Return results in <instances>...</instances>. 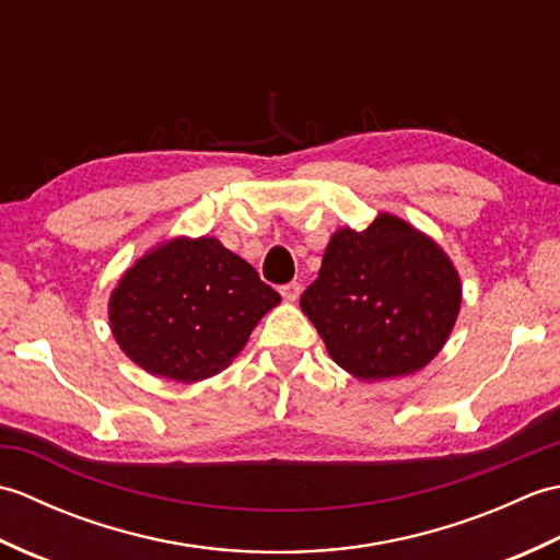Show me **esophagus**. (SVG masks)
<instances>
[{"mask_svg":"<svg viewBox=\"0 0 560 560\" xmlns=\"http://www.w3.org/2000/svg\"><path fill=\"white\" fill-rule=\"evenodd\" d=\"M281 299L289 301V303H295L301 299V283L299 281H291V283H283V287L279 289Z\"/></svg>","mask_w":560,"mask_h":560,"instance_id":"esophagus-1","label":"esophagus"}]
</instances>
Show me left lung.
Segmentation results:
<instances>
[{"mask_svg": "<svg viewBox=\"0 0 560 560\" xmlns=\"http://www.w3.org/2000/svg\"><path fill=\"white\" fill-rule=\"evenodd\" d=\"M462 283L435 241L392 213L341 229L301 307L337 365L359 380L421 371L445 347Z\"/></svg>", "mask_w": 560, "mask_h": 560, "instance_id": "left-lung-1", "label": "left lung"}]
</instances>
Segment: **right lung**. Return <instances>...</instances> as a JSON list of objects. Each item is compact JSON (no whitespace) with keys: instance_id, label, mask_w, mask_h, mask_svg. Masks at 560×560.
Listing matches in <instances>:
<instances>
[{"instance_id":"right-lung-1","label":"right lung","mask_w":560,"mask_h":560,"mask_svg":"<svg viewBox=\"0 0 560 560\" xmlns=\"http://www.w3.org/2000/svg\"><path fill=\"white\" fill-rule=\"evenodd\" d=\"M281 295L217 237H173L129 267L110 295L120 349L151 375L197 383L229 368Z\"/></svg>"}]
</instances>
